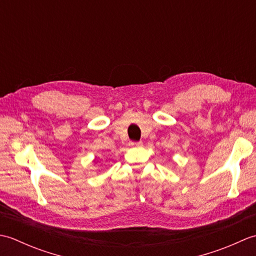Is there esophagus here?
Instances as JSON below:
<instances>
[{"label":"esophagus","mask_w":256,"mask_h":256,"mask_svg":"<svg viewBox=\"0 0 256 256\" xmlns=\"http://www.w3.org/2000/svg\"><path fill=\"white\" fill-rule=\"evenodd\" d=\"M142 145H143V143L140 142H140H131V143H130V146H132V148H140Z\"/></svg>","instance_id":"esophagus-1"}]
</instances>
